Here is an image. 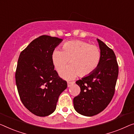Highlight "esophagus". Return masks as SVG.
<instances>
[{
    "label": "esophagus",
    "mask_w": 134,
    "mask_h": 134,
    "mask_svg": "<svg viewBox=\"0 0 134 134\" xmlns=\"http://www.w3.org/2000/svg\"><path fill=\"white\" fill-rule=\"evenodd\" d=\"M73 83V82H67V86L68 87H70L71 85H72Z\"/></svg>",
    "instance_id": "esophagus-1"
}]
</instances>
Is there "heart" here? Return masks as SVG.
Wrapping results in <instances>:
<instances>
[{"instance_id":"heart-1","label":"heart","mask_w":134,"mask_h":134,"mask_svg":"<svg viewBox=\"0 0 134 134\" xmlns=\"http://www.w3.org/2000/svg\"><path fill=\"white\" fill-rule=\"evenodd\" d=\"M63 51L55 49L52 54V60L56 69L59 71L66 67L70 61L71 66L61 71L65 79H73L78 75L87 76L98 67L101 59V52L96 45L88 42L74 40L66 42L63 46Z\"/></svg>"}]
</instances>
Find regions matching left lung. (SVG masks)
<instances>
[{
    "instance_id": "1",
    "label": "left lung",
    "mask_w": 134,
    "mask_h": 134,
    "mask_svg": "<svg viewBox=\"0 0 134 134\" xmlns=\"http://www.w3.org/2000/svg\"><path fill=\"white\" fill-rule=\"evenodd\" d=\"M101 52L97 69L88 76L76 82L81 92L74 97V108L85 116L100 113L110 103L115 93L119 75V65L114 51L97 39Z\"/></svg>"
}]
</instances>
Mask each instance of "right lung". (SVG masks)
I'll use <instances>...</instances> for the list:
<instances>
[{
    "label": "right lung",
    "mask_w": 134,
    "mask_h": 134,
    "mask_svg": "<svg viewBox=\"0 0 134 134\" xmlns=\"http://www.w3.org/2000/svg\"><path fill=\"white\" fill-rule=\"evenodd\" d=\"M62 39L41 35L31 42L20 54L15 82L24 106L35 115L47 116L53 113L66 81L54 70L52 54Z\"/></svg>",
    "instance_id": "right-lung-1"
}]
</instances>
